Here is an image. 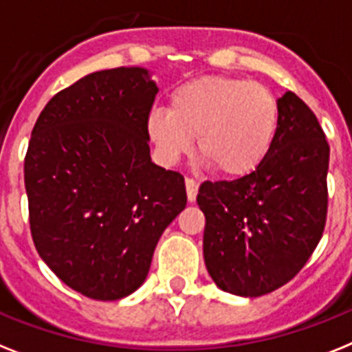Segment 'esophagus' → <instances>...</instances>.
Here are the masks:
<instances>
[{"label":"esophagus","instance_id":"esophagus-1","mask_svg":"<svg viewBox=\"0 0 352 352\" xmlns=\"http://www.w3.org/2000/svg\"><path fill=\"white\" fill-rule=\"evenodd\" d=\"M185 187H187V197L188 201L192 203L196 201V196H197V188H199V183L192 178H187L185 179Z\"/></svg>","mask_w":352,"mask_h":352}]
</instances>
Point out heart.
Listing matches in <instances>:
<instances>
[{
    "instance_id": "obj_1",
    "label": "heart",
    "mask_w": 352,
    "mask_h": 352,
    "mask_svg": "<svg viewBox=\"0 0 352 352\" xmlns=\"http://www.w3.org/2000/svg\"><path fill=\"white\" fill-rule=\"evenodd\" d=\"M278 126V104L266 86L232 77H201L182 84L169 113L155 111L147 133L167 165L197 153L223 178H243L268 156Z\"/></svg>"
}]
</instances>
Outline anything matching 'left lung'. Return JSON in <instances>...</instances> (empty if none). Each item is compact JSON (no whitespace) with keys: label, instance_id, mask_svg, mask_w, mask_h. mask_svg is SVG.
I'll return each mask as SVG.
<instances>
[{"label":"left lung","instance_id":"1","mask_svg":"<svg viewBox=\"0 0 352 352\" xmlns=\"http://www.w3.org/2000/svg\"><path fill=\"white\" fill-rule=\"evenodd\" d=\"M277 104V133L263 164L234 182H205L197 192L208 274L239 297H261L289 283L326 226V135L295 93L286 91Z\"/></svg>","mask_w":352,"mask_h":352}]
</instances>
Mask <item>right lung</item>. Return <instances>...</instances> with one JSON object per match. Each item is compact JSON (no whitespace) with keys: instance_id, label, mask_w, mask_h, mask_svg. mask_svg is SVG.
Listing matches in <instances>:
<instances>
[{"instance_id":"obj_1","label":"right lung","mask_w":352,"mask_h":352,"mask_svg":"<svg viewBox=\"0 0 352 352\" xmlns=\"http://www.w3.org/2000/svg\"><path fill=\"white\" fill-rule=\"evenodd\" d=\"M149 69L95 72L59 91L25 158L32 239L75 292L118 300L144 284L160 237L187 205L185 179L151 162Z\"/></svg>"}]
</instances>
